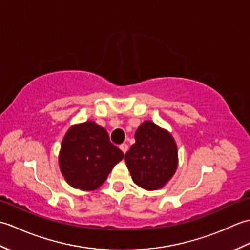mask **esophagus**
<instances>
[{"mask_svg": "<svg viewBox=\"0 0 250 250\" xmlns=\"http://www.w3.org/2000/svg\"><path fill=\"white\" fill-rule=\"evenodd\" d=\"M119 148H120L122 152L125 153L126 151H128V149H129V146L126 145V144H125V143H124V144H121V145L119 146Z\"/></svg>", "mask_w": 250, "mask_h": 250, "instance_id": "34e87169", "label": "esophagus"}]
</instances>
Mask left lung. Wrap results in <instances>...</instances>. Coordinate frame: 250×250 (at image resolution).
<instances>
[{
  "instance_id": "obj_1",
  "label": "left lung",
  "mask_w": 250,
  "mask_h": 250,
  "mask_svg": "<svg viewBox=\"0 0 250 250\" xmlns=\"http://www.w3.org/2000/svg\"><path fill=\"white\" fill-rule=\"evenodd\" d=\"M125 161L139 187L160 189L176 172V143L167 130L151 121H144L135 132V143L125 153Z\"/></svg>"
}]
</instances>
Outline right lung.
Returning a JSON list of instances; mask_svg holds the SVG:
<instances>
[{
  "instance_id": "add662e5",
  "label": "right lung",
  "mask_w": 250,
  "mask_h": 250,
  "mask_svg": "<svg viewBox=\"0 0 250 250\" xmlns=\"http://www.w3.org/2000/svg\"><path fill=\"white\" fill-rule=\"evenodd\" d=\"M111 144L108 133L94 121L72 125L62 140L59 167L67 184L75 189L93 191L124 158Z\"/></svg>"
}]
</instances>
